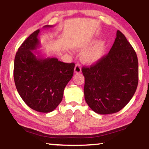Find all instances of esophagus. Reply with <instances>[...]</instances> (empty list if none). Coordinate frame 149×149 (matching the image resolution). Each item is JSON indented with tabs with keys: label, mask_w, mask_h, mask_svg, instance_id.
<instances>
[{
	"label": "esophagus",
	"mask_w": 149,
	"mask_h": 149,
	"mask_svg": "<svg viewBox=\"0 0 149 149\" xmlns=\"http://www.w3.org/2000/svg\"><path fill=\"white\" fill-rule=\"evenodd\" d=\"M74 72L76 74H79V73L81 72V67L79 64H77L75 65V68H74Z\"/></svg>",
	"instance_id": "34e87169"
}]
</instances>
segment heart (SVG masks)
<instances>
[{
    "label": "heart",
    "instance_id": "b5f03b06",
    "mask_svg": "<svg viewBox=\"0 0 149 149\" xmlns=\"http://www.w3.org/2000/svg\"><path fill=\"white\" fill-rule=\"evenodd\" d=\"M94 42V40H91L84 44L79 45L77 48V51H84L82 54L81 60L85 64H94L99 61L104 55L106 49L105 42L99 41L93 45Z\"/></svg>",
    "mask_w": 149,
    "mask_h": 149
}]
</instances>
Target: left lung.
<instances>
[{
    "label": "left lung",
    "instance_id": "1",
    "mask_svg": "<svg viewBox=\"0 0 149 149\" xmlns=\"http://www.w3.org/2000/svg\"><path fill=\"white\" fill-rule=\"evenodd\" d=\"M85 101L99 114L118 112L130 101L137 89L139 65L135 50L122 32L107 55L95 64L83 67Z\"/></svg>",
    "mask_w": 149,
    "mask_h": 149
}]
</instances>
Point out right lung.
<instances>
[{
    "mask_svg": "<svg viewBox=\"0 0 149 149\" xmlns=\"http://www.w3.org/2000/svg\"><path fill=\"white\" fill-rule=\"evenodd\" d=\"M39 31L38 29L30 35L17 50L14 78L25 103L35 111L48 113L61 102L64 88L74 74L75 64L62 62L56 58L36 56L32 51L39 47Z\"/></svg>",
    "mask_w": 149,
    "mask_h": 149,
    "instance_id": "add662e5",
    "label": "right lung"
}]
</instances>
